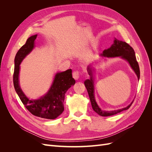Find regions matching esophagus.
Returning <instances> with one entry per match:
<instances>
[{
  "instance_id": "34e87169",
  "label": "esophagus",
  "mask_w": 152,
  "mask_h": 152,
  "mask_svg": "<svg viewBox=\"0 0 152 152\" xmlns=\"http://www.w3.org/2000/svg\"><path fill=\"white\" fill-rule=\"evenodd\" d=\"M80 76V72L76 70L73 72V79H75V80H77L79 78Z\"/></svg>"
}]
</instances>
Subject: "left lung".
<instances>
[{
  "label": "left lung",
  "instance_id": "left-lung-1",
  "mask_svg": "<svg viewBox=\"0 0 152 152\" xmlns=\"http://www.w3.org/2000/svg\"><path fill=\"white\" fill-rule=\"evenodd\" d=\"M103 56L107 57H117V56H121L122 58L126 59V60L129 63L131 66L134 70L135 73H136L137 79H140V67L138 63L136 60V58L135 56V53L133 48L129 45L127 43L123 42L121 40H118L117 39H115L114 43L109 49L104 50L103 53ZM87 71H88L89 75H90L91 78L90 79H87L84 81V84L87 89V92H88V94L90 98V101L91 103L92 107L95 112L97 113L98 115L103 117H108V116H112L113 115H116L118 113H120L124 110H127L130 108L131 104H132L133 102L129 105L127 107L124 108L120 110H113V111H103L102 110L98 105L96 102V100L94 98V85H93V74H92V70L91 68L89 66L87 68Z\"/></svg>",
  "mask_w": 152,
  "mask_h": 152
}]
</instances>
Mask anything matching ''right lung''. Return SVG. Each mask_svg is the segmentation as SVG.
Masks as SVG:
<instances>
[{
	"mask_svg": "<svg viewBox=\"0 0 152 152\" xmlns=\"http://www.w3.org/2000/svg\"><path fill=\"white\" fill-rule=\"evenodd\" d=\"M37 36V35H33L27 39L25 44L16 54L13 74L14 87L21 102L32 115L43 118L54 119L64 111L63 102L65 93L72 86L75 84V80L72 77V69H68L65 72L57 73L51 87L43 97L37 100H31L26 98L19 85L20 65L24 58L33 49Z\"/></svg>",
	"mask_w": 152,
	"mask_h": 152,
	"instance_id": "1",
	"label": "right lung"
}]
</instances>
